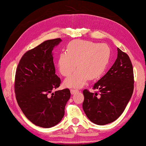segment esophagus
Masks as SVG:
<instances>
[{"label": "esophagus", "mask_w": 146, "mask_h": 146, "mask_svg": "<svg viewBox=\"0 0 146 146\" xmlns=\"http://www.w3.org/2000/svg\"><path fill=\"white\" fill-rule=\"evenodd\" d=\"M79 91L78 89H70V93L72 95H74L75 93L79 92Z\"/></svg>", "instance_id": "34e87169"}]
</instances>
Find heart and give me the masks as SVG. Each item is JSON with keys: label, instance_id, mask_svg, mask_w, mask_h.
Wrapping results in <instances>:
<instances>
[{"label": "heart", "instance_id": "obj_1", "mask_svg": "<svg viewBox=\"0 0 146 146\" xmlns=\"http://www.w3.org/2000/svg\"><path fill=\"white\" fill-rule=\"evenodd\" d=\"M110 49L106 44L86 40L72 41L67 46V51H62L58 58L60 74L68 76L64 84L68 87H81L88 80L100 78L105 71L110 58ZM77 65H76V62Z\"/></svg>", "mask_w": 146, "mask_h": 146}]
</instances>
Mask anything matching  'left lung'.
Returning a JSON list of instances; mask_svg holds the SVG:
<instances>
[{"label":"left lung","instance_id":"obj_1","mask_svg":"<svg viewBox=\"0 0 146 146\" xmlns=\"http://www.w3.org/2000/svg\"><path fill=\"white\" fill-rule=\"evenodd\" d=\"M133 66L130 58L117 48L113 65L93 86L97 92L83 90L82 108L88 118L95 124L104 125L117 119L124 111L134 88Z\"/></svg>","mask_w":146,"mask_h":146}]
</instances>
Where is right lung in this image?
<instances>
[{
  "mask_svg": "<svg viewBox=\"0 0 146 146\" xmlns=\"http://www.w3.org/2000/svg\"><path fill=\"white\" fill-rule=\"evenodd\" d=\"M60 38L48 40L29 50L16 68L15 92L18 106L27 119L42 128H51L62 120L70 97L69 89L58 90L61 80L55 74L52 51Z\"/></svg>",
  "mask_w": 146,
  "mask_h": 146,
  "instance_id": "1",
  "label": "right lung"
}]
</instances>
